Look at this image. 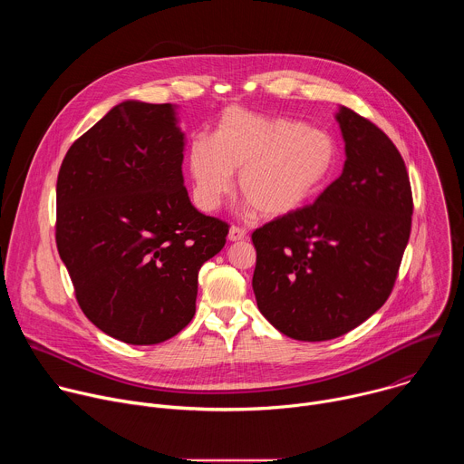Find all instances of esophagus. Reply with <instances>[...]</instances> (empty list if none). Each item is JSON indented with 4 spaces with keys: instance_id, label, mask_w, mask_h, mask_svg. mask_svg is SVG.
<instances>
[{
    "instance_id": "1",
    "label": "esophagus",
    "mask_w": 464,
    "mask_h": 464,
    "mask_svg": "<svg viewBox=\"0 0 464 464\" xmlns=\"http://www.w3.org/2000/svg\"><path fill=\"white\" fill-rule=\"evenodd\" d=\"M247 237V233L244 231V229H240V227H229V233H227V238H229V242H240V240H244Z\"/></svg>"
}]
</instances>
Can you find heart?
<instances>
[{
	"label": "heart",
	"instance_id": "1",
	"mask_svg": "<svg viewBox=\"0 0 464 464\" xmlns=\"http://www.w3.org/2000/svg\"><path fill=\"white\" fill-rule=\"evenodd\" d=\"M336 165L338 147L326 131L240 106L224 110L211 140L198 136L187 150L198 208L217 209L233 188V170H238L246 206L268 218L297 211Z\"/></svg>",
	"mask_w": 464,
	"mask_h": 464
}]
</instances>
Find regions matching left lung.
Listing matches in <instances>:
<instances>
[{"label": "left lung", "mask_w": 464, "mask_h": 464, "mask_svg": "<svg viewBox=\"0 0 464 464\" xmlns=\"http://www.w3.org/2000/svg\"><path fill=\"white\" fill-rule=\"evenodd\" d=\"M342 176L308 208L262 226L253 292L260 314L299 342H326L389 297L410 240L413 200L401 152L371 121L340 106Z\"/></svg>", "instance_id": "8db88e82"}]
</instances>
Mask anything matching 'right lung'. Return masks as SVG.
I'll use <instances>...</instances> for the list:
<instances>
[{"mask_svg":"<svg viewBox=\"0 0 464 464\" xmlns=\"http://www.w3.org/2000/svg\"><path fill=\"white\" fill-rule=\"evenodd\" d=\"M176 104L122 101L65 154L56 181V246L77 301L130 345L176 336L196 312L198 272L227 224L198 211L181 172Z\"/></svg>","mask_w":464,"mask_h":464,"instance_id":"1","label":"right lung"}]
</instances>
